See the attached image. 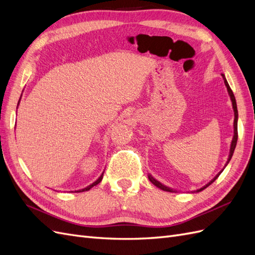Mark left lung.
Instances as JSON below:
<instances>
[{
    "instance_id": "1",
    "label": "left lung",
    "mask_w": 255,
    "mask_h": 255,
    "mask_svg": "<svg viewBox=\"0 0 255 255\" xmlns=\"http://www.w3.org/2000/svg\"><path fill=\"white\" fill-rule=\"evenodd\" d=\"M222 75V78H223V80H225V84H226V86H227V89H228V92H229V96H230V98H231V101H232V105H233V110H234V136H233V139H232V142H231V148H230V154H229V158H228V161H227V164H226V166H225V168L227 167V165L229 164V161L231 160V158H232V156H233V153H234V150H235V146H236V143H237V137H238V133H237V120H238V112H237V105H236V100H235V97H234V94H233V91H232V89L230 88V86H229V83L227 82V80H226V76H225V74H221ZM223 168V169H225ZM223 169L222 170L216 175L214 179L211 181V182H208L205 186H203L202 188H200V189H197L196 190V192H199V191H202L203 189H205L206 187H208L210 186V185L212 184V183H214V181L217 179V177L220 175V173L223 171ZM148 177H149V180H150V182L152 183V184H154L155 185L156 187H158V188H160L161 190H164V191H169V192H176V190H174V189H172V188H169V187H167V186H165L164 184H161L160 182H158L157 180H155L154 179V177L151 175V174H149L148 175Z\"/></svg>"
}]
</instances>
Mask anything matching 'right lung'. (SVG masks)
<instances>
[{
  "mask_svg": "<svg viewBox=\"0 0 255 255\" xmlns=\"http://www.w3.org/2000/svg\"><path fill=\"white\" fill-rule=\"evenodd\" d=\"M22 96V95H21ZM20 100H21V98H20ZM20 100H19V102H18V105H19V103H20ZM17 109H18V106H17ZM104 173V172H103ZM103 173L101 174V175H100V177H99V179L96 181V182H94V183H92V184H90L89 185V186H87L86 188H83V189H80V190H76L75 192H82V191H87V190H89L90 188H92V187H94V186H96V185H98L100 182H101L102 181V179H103Z\"/></svg>",
  "mask_w": 255,
  "mask_h": 255,
  "instance_id": "1",
  "label": "right lung"
}]
</instances>
